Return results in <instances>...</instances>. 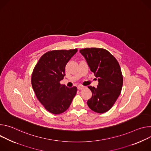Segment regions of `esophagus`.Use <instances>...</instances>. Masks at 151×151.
Segmentation results:
<instances>
[{
    "mask_svg": "<svg viewBox=\"0 0 151 151\" xmlns=\"http://www.w3.org/2000/svg\"><path fill=\"white\" fill-rule=\"evenodd\" d=\"M83 88H84V86H81V85H78V86H77V89H78V90H81V89H83Z\"/></svg>",
    "mask_w": 151,
    "mask_h": 151,
    "instance_id": "esophagus-1",
    "label": "esophagus"
}]
</instances>
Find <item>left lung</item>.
<instances>
[{
  "label": "left lung",
  "mask_w": 151,
  "mask_h": 151,
  "mask_svg": "<svg viewBox=\"0 0 151 151\" xmlns=\"http://www.w3.org/2000/svg\"><path fill=\"white\" fill-rule=\"evenodd\" d=\"M80 52L98 81L96 88L88 86L92 94L87 104L93 111L105 113L112 107L121 92L123 77L119 64L104 48H86Z\"/></svg>",
  "instance_id": "obj_1"
}]
</instances>
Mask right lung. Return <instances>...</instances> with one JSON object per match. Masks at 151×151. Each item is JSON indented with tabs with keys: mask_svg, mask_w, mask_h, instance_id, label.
Returning a JSON list of instances; mask_svg holds the SVG:
<instances>
[{
	"mask_svg": "<svg viewBox=\"0 0 151 151\" xmlns=\"http://www.w3.org/2000/svg\"><path fill=\"white\" fill-rule=\"evenodd\" d=\"M77 49L53 50L43 55L33 69L31 83L33 91L45 109L55 114L68 109L77 93V87L60 85L66 63Z\"/></svg>",
	"mask_w": 151,
	"mask_h": 151,
	"instance_id": "right-lung-1",
	"label": "right lung"
}]
</instances>
